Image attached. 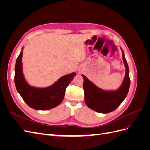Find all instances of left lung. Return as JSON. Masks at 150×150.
Here are the masks:
<instances>
[{
  "label": "left lung",
  "instance_id": "obj_1",
  "mask_svg": "<svg viewBox=\"0 0 150 150\" xmlns=\"http://www.w3.org/2000/svg\"><path fill=\"white\" fill-rule=\"evenodd\" d=\"M121 50L126 73L123 82L117 90L105 91L101 89L90 81L87 77L82 75L84 78L83 88L85 103L89 108L98 112L108 113L115 111L123 101L128 93L130 86L129 70L123 51L122 49Z\"/></svg>",
  "mask_w": 150,
  "mask_h": 150
}]
</instances>
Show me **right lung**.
<instances>
[{"instance_id": "1", "label": "right lung", "mask_w": 150, "mask_h": 150, "mask_svg": "<svg viewBox=\"0 0 150 150\" xmlns=\"http://www.w3.org/2000/svg\"><path fill=\"white\" fill-rule=\"evenodd\" d=\"M22 51L18 56L15 66L14 82L17 92L25 103L36 110H48L58 106L64 99L66 88L73 79L76 72L65 75L52 85L44 88L30 86L22 71Z\"/></svg>"}]
</instances>
